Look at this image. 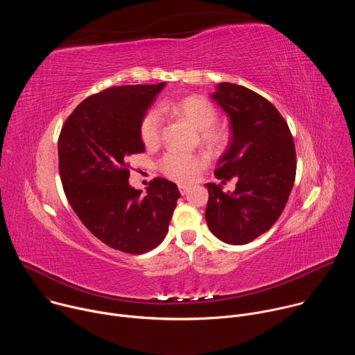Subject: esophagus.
Here are the masks:
<instances>
[{"mask_svg":"<svg viewBox=\"0 0 355 355\" xmlns=\"http://www.w3.org/2000/svg\"><path fill=\"white\" fill-rule=\"evenodd\" d=\"M188 191H189V187H187V185H180V192H181V195H187Z\"/></svg>","mask_w":355,"mask_h":355,"instance_id":"1","label":"esophagus"}]
</instances>
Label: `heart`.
Masks as SVG:
<instances>
[{
    "label": "heart",
    "mask_w": 355,
    "mask_h": 355,
    "mask_svg": "<svg viewBox=\"0 0 355 355\" xmlns=\"http://www.w3.org/2000/svg\"><path fill=\"white\" fill-rule=\"evenodd\" d=\"M162 112H171L187 121L199 130V140L214 153L222 151L229 143V132L226 128L216 125L218 110L209 99L189 95L181 99L166 101L160 105ZM139 133L146 147H156L162 140L163 116L158 110H150L141 118ZM208 163L202 153H181L170 150L160 159L159 167L164 175L178 182L191 181Z\"/></svg>",
    "instance_id": "1"
}]
</instances>
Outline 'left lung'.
<instances>
[{
  "instance_id": "8db88e82",
  "label": "left lung",
  "mask_w": 355,
  "mask_h": 355,
  "mask_svg": "<svg viewBox=\"0 0 355 355\" xmlns=\"http://www.w3.org/2000/svg\"><path fill=\"white\" fill-rule=\"evenodd\" d=\"M212 98L232 125L230 144L215 177L223 184L236 177L237 184L232 193L207 184L205 218L219 240L241 245L270 230L281 216L295 182V143L286 121L260 94L220 83Z\"/></svg>"
}]
</instances>
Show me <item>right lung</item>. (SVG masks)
Returning <instances> with one entry per match:
<instances>
[{"instance_id": "right-lung-1", "label": "right lung", "mask_w": 355, "mask_h": 355, "mask_svg": "<svg viewBox=\"0 0 355 355\" xmlns=\"http://www.w3.org/2000/svg\"><path fill=\"white\" fill-rule=\"evenodd\" d=\"M164 85H119L85 98L58 141L60 180L73 211L96 239L128 254H143L164 240L181 196L162 177L150 181L146 195L128 181L129 156L144 151L141 118Z\"/></svg>"}]
</instances>
